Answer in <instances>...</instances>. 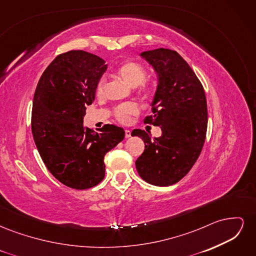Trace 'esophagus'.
Segmentation results:
<instances>
[{
    "label": "esophagus",
    "mask_w": 256,
    "mask_h": 256,
    "mask_svg": "<svg viewBox=\"0 0 256 256\" xmlns=\"http://www.w3.org/2000/svg\"><path fill=\"white\" fill-rule=\"evenodd\" d=\"M131 136V131L130 130H125V138H130Z\"/></svg>",
    "instance_id": "1"
}]
</instances>
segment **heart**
Masks as SVG:
<instances>
[{
  "mask_svg": "<svg viewBox=\"0 0 256 256\" xmlns=\"http://www.w3.org/2000/svg\"><path fill=\"white\" fill-rule=\"evenodd\" d=\"M115 74L118 76L122 82H125L127 85H129L130 88H138V90L142 92L150 90V85L145 81V76H146L145 69L141 64L136 63V62H134V60L124 62V63H122L120 65H118V68H116ZM104 88V80H100L96 88V92L98 96L102 95ZM138 111V109L136 104H126L116 108L114 110V115L118 122H127L130 118V116L136 114Z\"/></svg>",
  "mask_w": 256,
  "mask_h": 256,
  "instance_id": "1",
  "label": "heart"
}]
</instances>
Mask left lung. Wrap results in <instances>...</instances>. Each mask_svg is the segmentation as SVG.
Wrapping results in <instances>:
<instances>
[{
  "label": "left lung",
  "instance_id": "1",
  "mask_svg": "<svg viewBox=\"0 0 256 256\" xmlns=\"http://www.w3.org/2000/svg\"><path fill=\"white\" fill-rule=\"evenodd\" d=\"M140 56L158 76L152 115L144 122L161 127L162 134L152 138L144 130L132 131L145 143L136 168L146 182L166 187L187 175L202 152L208 120L206 96L196 74L176 51L159 48Z\"/></svg>",
  "mask_w": 256,
  "mask_h": 256
}]
</instances>
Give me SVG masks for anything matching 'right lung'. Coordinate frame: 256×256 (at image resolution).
<instances>
[{"mask_svg":"<svg viewBox=\"0 0 256 256\" xmlns=\"http://www.w3.org/2000/svg\"><path fill=\"white\" fill-rule=\"evenodd\" d=\"M106 62L82 50L62 53L46 68L33 99L32 134L44 164L58 182L84 190L104 180L106 154L125 138L122 128L83 126Z\"/></svg>","mask_w":256,"mask_h":256,"instance_id":"1","label":"right lung"}]
</instances>
